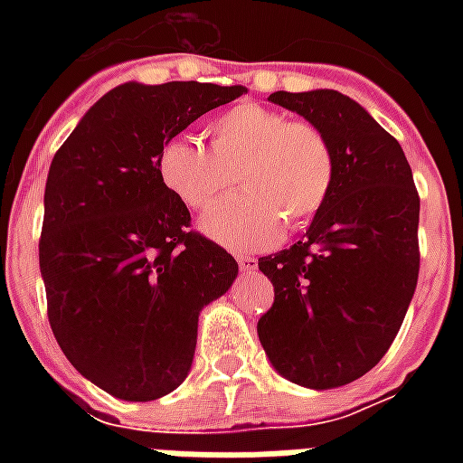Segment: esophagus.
<instances>
[{
	"label": "esophagus",
	"mask_w": 463,
	"mask_h": 463,
	"mask_svg": "<svg viewBox=\"0 0 463 463\" xmlns=\"http://www.w3.org/2000/svg\"><path fill=\"white\" fill-rule=\"evenodd\" d=\"M238 268H241L242 275H252L258 270V260L250 258V255H238Z\"/></svg>",
	"instance_id": "1"
}]
</instances>
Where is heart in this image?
I'll use <instances>...</instances> for the list:
<instances>
[{
    "label": "heart",
    "instance_id": "1",
    "mask_svg": "<svg viewBox=\"0 0 463 463\" xmlns=\"http://www.w3.org/2000/svg\"><path fill=\"white\" fill-rule=\"evenodd\" d=\"M211 148L173 136L158 153V175L191 211H205L238 177L243 191L203 215V232L232 250L280 241L285 222L305 228L335 185V151L307 121L262 104H238L208 123Z\"/></svg>",
    "mask_w": 463,
    "mask_h": 463
}]
</instances>
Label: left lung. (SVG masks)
Wrapping results in <instances>:
<instances>
[{
  "label": "left lung",
  "instance_id": "1",
  "mask_svg": "<svg viewBox=\"0 0 463 463\" xmlns=\"http://www.w3.org/2000/svg\"><path fill=\"white\" fill-rule=\"evenodd\" d=\"M268 101L315 123L335 151V185L305 238L258 260L275 302L258 322L272 367L335 389L387 354L419 278V193L394 136L349 96L275 91Z\"/></svg>",
  "mask_w": 463,
  "mask_h": 463
}]
</instances>
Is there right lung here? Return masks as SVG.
<instances>
[{
  "label": "right lung",
  "mask_w": 463,
  "mask_h": 463,
  "mask_svg": "<svg viewBox=\"0 0 463 463\" xmlns=\"http://www.w3.org/2000/svg\"><path fill=\"white\" fill-rule=\"evenodd\" d=\"M245 86L128 81L111 89L56 151L44 191L39 268L49 325L89 382L151 402L188 377L198 315L238 262L191 228L158 175L161 146Z\"/></svg>",
  "instance_id": "right-lung-1"
}]
</instances>
